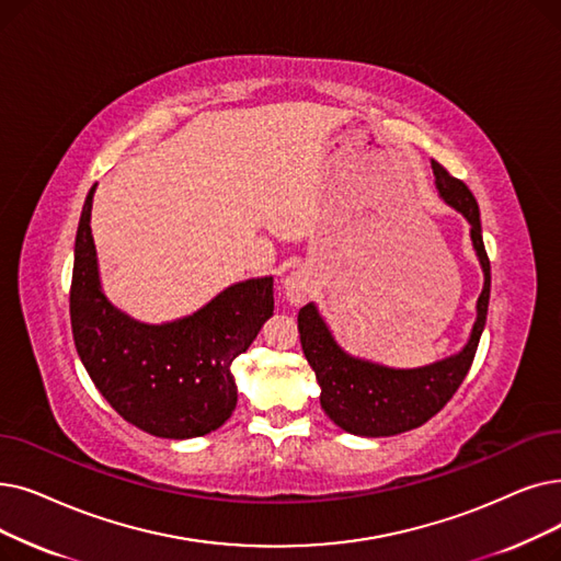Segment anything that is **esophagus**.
Wrapping results in <instances>:
<instances>
[{
    "label": "esophagus",
    "instance_id": "esophagus-1",
    "mask_svg": "<svg viewBox=\"0 0 561 561\" xmlns=\"http://www.w3.org/2000/svg\"><path fill=\"white\" fill-rule=\"evenodd\" d=\"M284 294H286V298H288L290 302L300 305V302L307 298V294H309V284H307L305 275L294 273L290 277H286V282H284Z\"/></svg>",
    "mask_w": 561,
    "mask_h": 561
}]
</instances>
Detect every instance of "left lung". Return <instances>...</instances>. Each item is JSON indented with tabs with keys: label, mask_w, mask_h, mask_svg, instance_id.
<instances>
[{
	"label": "left lung",
	"mask_w": 561,
	"mask_h": 561,
	"mask_svg": "<svg viewBox=\"0 0 561 561\" xmlns=\"http://www.w3.org/2000/svg\"><path fill=\"white\" fill-rule=\"evenodd\" d=\"M435 185L440 197L466 215L470 222L472 245L483 267V290L477 302V323L468 346L458 355L428 364L422 369H387L374 362L346 355L336 346L328 325L309 302L298 313L300 344L307 362L321 385V405L325 415L353 435L382 437L417 428L456 394L468 376L485 325L491 300V261L483 248L479 204L470 187L454 179L447 169L433 160Z\"/></svg>",
	"instance_id": "8db88e82"
}]
</instances>
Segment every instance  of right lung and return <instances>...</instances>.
Wrapping results in <instances>:
<instances>
[{
  "instance_id": "1",
  "label": "right lung",
  "mask_w": 561,
  "mask_h": 561,
  "mask_svg": "<svg viewBox=\"0 0 561 561\" xmlns=\"http://www.w3.org/2000/svg\"><path fill=\"white\" fill-rule=\"evenodd\" d=\"M89 190L76 236L70 325L99 392L126 422L185 440L220 428L236 408L231 362L250 348L275 309L273 277L229 286L197 313L144 325L107 302L91 236Z\"/></svg>"
}]
</instances>
